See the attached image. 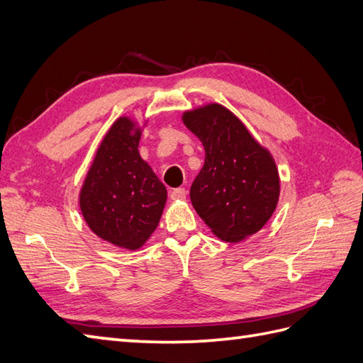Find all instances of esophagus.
Wrapping results in <instances>:
<instances>
[{"label": "esophagus", "mask_w": 363, "mask_h": 363, "mask_svg": "<svg viewBox=\"0 0 363 363\" xmlns=\"http://www.w3.org/2000/svg\"><path fill=\"white\" fill-rule=\"evenodd\" d=\"M186 199V191L183 188H177L171 191V200H184Z\"/></svg>", "instance_id": "obj_1"}]
</instances>
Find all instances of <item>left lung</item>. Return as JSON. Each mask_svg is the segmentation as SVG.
<instances>
[{
    "instance_id": "left-lung-1",
    "label": "left lung",
    "mask_w": 363,
    "mask_h": 363,
    "mask_svg": "<svg viewBox=\"0 0 363 363\" xmlns=\"http://www.w3.org/2000/svg\"><path fill=\"white\" fill-rule=\"evenodd\" d=\"M182 120L205 147L191 201L211 233L238 243L259 233L277 208L280 177L268 147L218 103L184 111Z\"/></svg>"
}]
</instances>
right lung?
I'll return each instance as SVG.
<instances>
[{"label": "right lung", "instance_id": "obj_1", "mask_svg": "<svg viewBox=\"0 0 363 363\" xmlns=\"http://www.w3.org/2000/svg\"><path fill=\"white\" fill-rule=\"evenodd\" d=\"M147 120L121 115L100 141L79 189V209L91 231L117 248L137 251L160 222L164 184L140 155Z\"/></svg>", "mask_w": 363, "mask_h": 363}]
</instances>
